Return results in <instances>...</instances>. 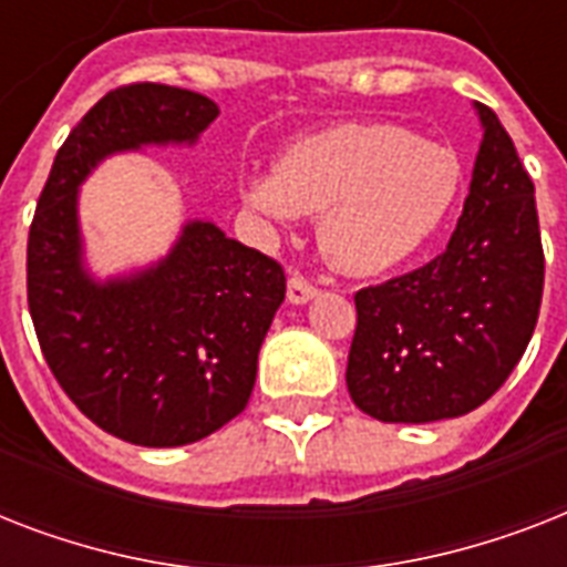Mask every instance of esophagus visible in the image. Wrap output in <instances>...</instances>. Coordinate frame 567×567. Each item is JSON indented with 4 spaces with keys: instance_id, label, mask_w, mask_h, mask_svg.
<instances>
[{
    "instance_id": "34e87169",
    "label": "esophagus",
    "mask_w": 567,
    "mask_h": 567,
    "mask_svg": "<svg viewBox=\"0 0 567 567\" xmlns=\"http://www.w3.org/2000/svg\"><path fill=\"white\" fill-rule=\"evenodd\" d=\"M311 297H318V285H311L306 276L293 274L291 279H288V300H291L293 306H300V302H309Z\"/></svg>"
}]
</instances>
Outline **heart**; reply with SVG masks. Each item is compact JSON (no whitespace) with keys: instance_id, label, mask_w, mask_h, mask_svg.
Masks as SVG:
<instances>
[{"instance_id":"1","label":"heart","mask_w":567,"mask_h":567,"mask_svg":"<svg viewBox=\"0 0 567 567\" xmlns=\"http://www.w3.org/2000/svg\"><path fill=\"white\" fill-rule=\"evenodd\" d=\"M462 164L447 146L391 123H341L293 141L274 173H249L240 194L276 223L320 214L323 256L373 276L409 258L447 217Z\"/></svg>"}]
</instances>
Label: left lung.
Segmentation results:
<instances>
[{"mask_svg": "<svg viewBox=\"0 0 567 567\" xmlns=\"http://www.w3.org/2000/svg\"><path fill=\"white\" fill-rule=\"evenodd\" d=\"M483 144L447 249L355 293L347 388L385 423L474 412L509 379L536 329L545 249L536 188L509 132L480 105Z\"/></svg>", "mask_w": 567, "mask_h": 567, "instance_id": "8db88e82", "label": "left lung"}]
</instances>
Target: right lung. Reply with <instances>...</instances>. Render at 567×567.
Listing matches in <instances>:
<instances>
[{
  "label": "right lung",
  "instance_id": "obj_1",
  "mask_svg": "<svg viewBox=\"0 0 567 567\" xmlns=\"http://www.w3.org/2000/svg\"><path fill=\"white\" fill-rule=\"evenodd\" d=\"M217 114L171 84L109 91L58 150L29 229V311L49 371L84 417L141 447L190 444L247 409L285 270L194 220L164 261L96 282L82 267L75 194L105 155L194 144Z\"/></svg>",
  "mask_w": 567,
  "mask_h": 567
}]
</instances>
